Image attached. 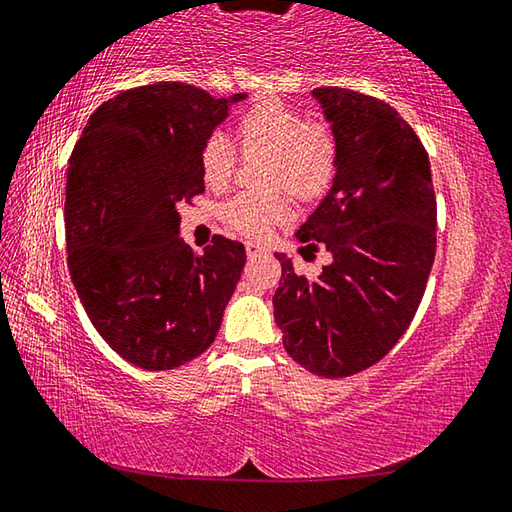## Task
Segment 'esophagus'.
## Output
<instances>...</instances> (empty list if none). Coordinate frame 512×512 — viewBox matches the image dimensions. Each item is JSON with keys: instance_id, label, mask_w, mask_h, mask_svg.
<instances>
[{"instance_id": "esophagus-1", "label": "esophagus", "mask_w": 512, "mask_h": 512, "mask_svg": "<svg viewBox=\"0 0 512 512\" xmlns=\"http://www.w3.org/2000/svg\"><path fill=\"white\" fill-rule=\"evenodd\" d=\"M245 249H247V256H249V258L261 256V254H265V251H267L263 245H258V242H247Z\"/></svg>"}]
</instances>
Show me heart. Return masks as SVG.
<instances>
[{"label": "heart", "mask_w": 512, "mask_h": 512, "mask_svg": "<svg viewBox=\"0 0 512 512\" xmlns=\"http://www.w3.org/2000/svg\"><path fill=\"white\" fill-rule=\"evenodd\" d=\"M242 155H267L265 186H283L299 200H310L328 186L337 168V139L324 121H308L294 107L274 98L258 101L233 123ZM200 170L211 191H224L236 170V152L222 137H211L200 152ZM288 202L279 191L240 193L224 206V220L245 236H265L285 218Z\"/></svg>", "instance_id": "b5f03b06"}]
</instances>
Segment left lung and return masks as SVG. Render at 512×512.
<instances>
[{"label":"left lung","instance_id":"8db88e82","mask_svg":"<svg viewBox=\"0 0 512 512\" xmlns=\"http://www.w3.org/2000/svg\"><path fill=\"white\" fill-rule=\"evenodd\" d=\"M312 96L337 139L328 195L301 224L306 249H326L317 279L283 276L274 319L294 362L324 378H348L380 362L405 335L436 254L432 170L414 128L380 98L319 87Z\"/></svg>","mask_w":512,"mask_h":512}]
</instances>
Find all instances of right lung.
Instances as JSON below:
<instances>
[{"mask_svg": "<svg viewBox=\"0 0 512 512\" xmlns=\"http://www.w3.org/2000/svg\"><path fill=\"white\" fill-rule=\"evenodd\" d=\"M247 98L186 83L128 89L89 116L67 168V265L112 351L168 371L213 344L245 267V247L213 236L195 254L177 206L204 193L202 146Z\"/></svg>", "mask_w": 512, "mask_h": 512, "instance_id": "1", "label": "right lung"}]
</instances>
